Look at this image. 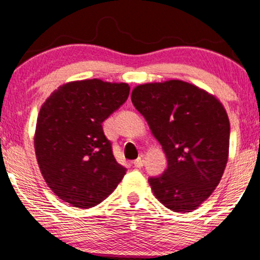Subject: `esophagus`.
<instances>
[{"mask_svg": "<svg viewBox=\"0 0 260 260\" xmlns=\"http://www.w3.org/2000/svg\"><path fill=\"white\" fill-rule=\"evenodd\" d=\"M144 159L145 156L143 155V154H141V155L138 156V159H136L135 161H133V164H135L136 168H142L144 165Z\"/></svg>", "mask_w": 260, "mask_h": 260, "instance_id": "34e87169", "label": "esophagus"}]
</instances>
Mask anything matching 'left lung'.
<instances>
[{
  "label": "left lung",
  "instance_id": "obj_1",
  "mask_svg": "<svg viewBox=\"0 0 260 260\" xmlns=\"http://www.w3.org/2000/svg\"><path fill=\"white\" fill-rule=\"evenodd\" d=\"M131 99L167 155L164 174L148 180L153 193L174 212L196 210L227 165L230 119L223 105L182 80L138 85Z\"/></svg>",
  "mask_w": 260,
  "mask_h": 260
}]
</instances>
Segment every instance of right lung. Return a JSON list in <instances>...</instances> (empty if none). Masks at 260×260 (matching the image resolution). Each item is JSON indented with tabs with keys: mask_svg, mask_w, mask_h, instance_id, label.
<instances>
[{
	"mask_svg": "<svg viewBox=\"0 0 260 260\" xmlns=\"http://www.w3.org/2000/svg\"><path fill=\"white\" fill-rule=\"evenodd\" d=\"M125 82L70 81L51 92L39 111L34 133L37 161L50 190L71 206L104 201L125 174L116 161L102 122L124 104Z\"/></svg>",
	"mask_w": 260,
	"mask_h": 260,
	"instance_id": "right-lung-1",
	"label": "right lung"
}]
</instances>
